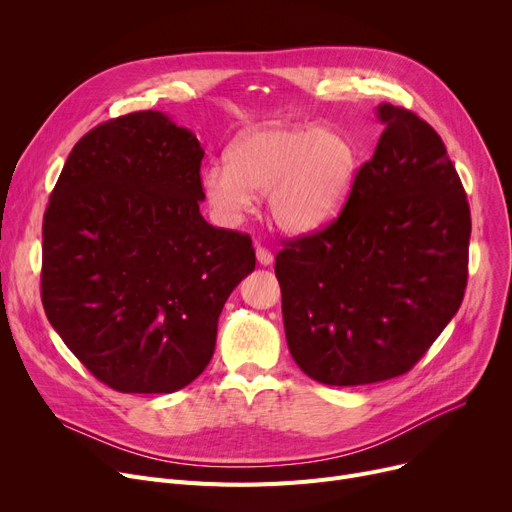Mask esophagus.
Wrapping results in <instances>:
<instances>
[{
    "label": "esophagus",
    "instance_id": "obj_1",
    "mask_svg": "<svg viewBox=\"0 0 512 512\" xmlns=\"http://www.w3.org/2000/svg\"><path fill=\"white\" fill-rule=\"evenodd\" d=\"M255 255H257V261H259L261 265H272V263H274V253H272L270 249L261 247V245L255 247Z\"/></svg>",
    "mask_w": 512,
    "mask_h": 512
}]
</instances>
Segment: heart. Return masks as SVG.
Returning <instances> with one entry per match:
<instances>
[{
  "label": "heart",
  "mask_w": 512,
  "mask_h": 512,
  "mask_svg": "<svg viewBox=\"0 0 512 512\" xmlns=\"http://www.w3.org/2000/svg\"><path fill=\"white\" fill-rule=\"evenodd\" d=\"M359 149L340 130L313 124H265L245 130L201 174L215 220L238 226L265 193L267 213L286 234H309L332 222L353 193Z\"/></svg>",
  "instance_id": "heart-1"
}]
</instances>
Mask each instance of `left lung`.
I'll list each match as a JSON object with an SVG mask.
<instances>
[{"label": "left lung", "instance_id": "1", "mask_svg": "<svg viewBox=\"0 0 512 512\" xmlns=\"http://www.w3.org/2000/svg\"><path fill=\"white\" fill-rule=\"evenodd\" d=\"M386 126L338 218L276 257L292 359L328 386L407 373L459 311L471 213L438 132L405 107Z\"/></svg>", "mask_w": 512, "mask_h": 512}]
</instances>
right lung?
Returning <instances> with one entry per match:
<instances>
[{
	"label": "right lung",
	"instance_id": "add662e5",
	"mask_svg": "<svg viewBox=\"0 0 512 512\" xmlns=\"http://www.w3.org/2000/svg\"><path fill=\"white\" fill-rule=\"evenodd\" d=\"M203 155L166 114L134 112L87 132L49 197L45 315L118 392L168 394L199 378L224 303L255 270L249 234L203 220Z\"/></svg>",
	"mask_w": 512,
	"mask_h": 512
}]
</instances>
